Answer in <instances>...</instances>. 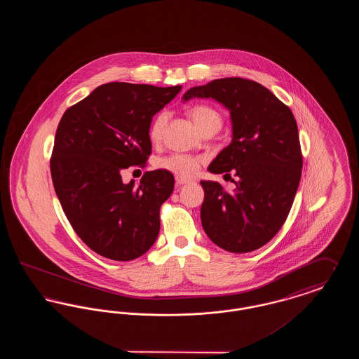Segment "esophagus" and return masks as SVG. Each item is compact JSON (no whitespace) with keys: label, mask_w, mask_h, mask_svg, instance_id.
I'll list each match as a JSON object with an SVG mask.
<instances>
[{"label":"esophagus","mask_w":359,"mask_h":359,"mask_svg":"<svg viewBox=\"0 0 359 359\" xmlns=\"http://www.w3.org/2000/svg\"><path fill=\"white\" fill-rule=\"evenodd\" d=\"M192 180H189V179H186V177H180V176H177L176 177V184L177 186H184V184H189Z\"/></svg>","instance_id":"1"}]
</instances>
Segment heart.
<instances>
[{"label":"heart","instance_id":"heart-1","mask_svg":"<svg viewBox=\"0 0 359 359\" xmlns=\"http://www.w3.org/2000/svg\"><path fill=\"white\" fill-rule=\"evenodd\" d=\"M188 114L201 133L207 129L219 130L222 126V116L219 114L218 110H215L214 107H211L208 104H195L188 110ZM167 121H168L167 113H160L154 118L152 126L149 129V137L154 142L161 140ZM201 163H202V158L198 156L175 154L158 158L156 165L160 170L171 172L173 175L189 177L198 171V168L201 167Z\"/></svg>","mask_w":359,"mask_h":359}]
</instances>
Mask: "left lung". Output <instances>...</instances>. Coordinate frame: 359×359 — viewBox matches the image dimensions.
<instances>
[{
  "label": "left lung",
  "mask_w": 359,
  "mask_h": 359,
  "mask_svg": "<svg viewBox=\"0 0 359 359\" xmlns=\"http://www.w3.org/2000/svg\"><path fill=\"white\" fill-rule=\"evenodd\" d=\"M211 98L230 111L233 138L208 165L212 173L233 171L229 194L217 182H201L205 234L231 253L259 249L285 222L302 177L297 123L272 91L243 78L215 79L189 88L183 101Z\"/></svg>",
  "instance_id": "1"
}]
</instances>
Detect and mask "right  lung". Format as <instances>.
I'll use <instances>...</instances> for the list:
<instances>
[{"label": "right lung", "instance_id": "add662e5", "mask_svg": "<svg viewBox=\"0 0 359 359\" xmlns=\"http://www.w3.org/2000/svg\"><path fill=\"white\" fill-rule=\"evenodd\" d=\"M182 86L111 82L66 110L51 157L55 192L72 229L95 253L130 261L147 253L160 231V207L171 196V172L156 170L122 182L121 172L145 167L152 117Z\"/></svg>", "mask_w": 359, "mask_h": 359}]
</instances>
